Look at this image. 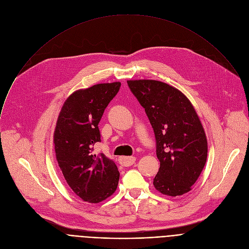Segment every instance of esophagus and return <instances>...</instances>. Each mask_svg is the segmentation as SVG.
<instances>
[{
	"label": "esophagus",
	"instance_id": "obj_1",
	"mask_svg": "<svg viewBox=\"0 0 249 249\" xmlns=\"http://www.w3.org/2000/svg\"><path fill=\"white\" fill-rule=\"evenodd\" d=\"M136 161L135 157H121L119 158V163L123 166H131Z\"/></svg>",
	"mask_w": 249,
	"mask_h": 249
}]
</instances>
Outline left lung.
<instances>
[{
	"mask_svg": "<svg viewBox=\"0 0 249 249\" xmlns=\"http://www.w3.org/2000/svg\"><path fill=\"white\" fill-rule=\"evenodd\" d=\"M127 84L154 129L160 162L155 188L173 197L189 192L208 154L205 131L193 105L180 90L162 82L138 80Z\"/></svg>",
	"mask_w": 249,
	"mask_h": 249,
	"instance_id": "8db88e82",
	"label": "left lung"
}]
</instances>
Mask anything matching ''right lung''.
I'll list each match as a JSON object with an SVG mask.
<instances>
[{"label": "right lung", "mask_w": 249, "mask_h": 249, "mask_svg": "<svg viewBox=\"0 0 249 249\" xmlns=\"http://www.w3.org/2000/svg\"><path fill=\"white\" fill-rule=\"evenodd\" d=\"M121 84H98L71 94L59 114L54 145L58 164L72 190L84 201L99 203L111 196L120 173L115 162L92 153L100 142L98 123Z\"/></svg>", "instance_id": "obj_1"}]
</instances>
